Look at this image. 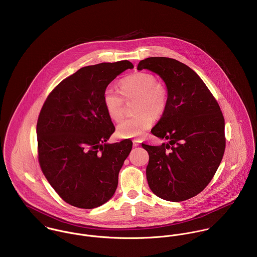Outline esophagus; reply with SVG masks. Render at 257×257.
I'll return each mask as SVG.
<instances>
[{"label": "esophagus", "instance_id": "esophagus-1", "mask_svg": "<svg viewBox=\"0 0 257 257\" xmlns=\"http://www.w3.org/2000/svg\"><path fill=\"white\" fill-rule=\"evenodd\" d=\"M133 144H134V147H139L141 145V142L139 140H134Z\"/></svg>", "mask_w": 257, "mask_h": 257}]
</instances>
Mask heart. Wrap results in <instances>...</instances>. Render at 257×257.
<instances>
[{"instance_id": "heart-1", "label": "heart", "mask_w": 257, "mask_h": 257, "mask_svg": "<svg viewBox=\"0 0 257 257\" xmlns=\"http://www.w3.org/2000/svg\"><path fill=\"white\" fill-rule=\"evenodd\" d=\"M137 99L135 115L123 120L116 128L122 139L142 138L151 127L155 116L161 115L167 107L168 92L152 74L137 72L119 81V90L109 86L103 93V103L110 118L120 121L124 116V100Z\"/></svg>"}]
</instances>
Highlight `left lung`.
Wrapping results in <instances>:
<instances>
[{"label": "left lung", "mask_w": 257, "mask_h": 257, "mask_svg": "<svg viewBox=\"0 0 257 257\" xmlns=\"http://www.w3.org/2000/svg\"><path fill=\"white\" fill-rule=\"evenodd\" d=\"M138 69L158 74L168 91L167 107L151 134L169 143L142 145L149 155V188L166 201L188 200L208 186L220 166L225 148L222 112L203 80L182 62L149 57Z\"/></svg>", "instance_id": "left-lung-1"}]
</instances>
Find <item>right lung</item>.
<instances>
[{
	"instance_id": "obj_1",
	"label": "right lung",
	"mask_w": 257,
	"mask_h": 257,
	"mask_svg": "<svg viewBox=\"0 0 257 257\" xmlns=\"http://www.w3.org/2000/svg\"><path fill=\"white\" fill-rule=\"evenodd\" d=\"M127 60L86 66L62 80L47 96L37 118V158L59 197L81 209H94L115 192L118 172L133 142L108 145L115 127L103 103L110 82Z\"/></svg>"
}]
</instances>
